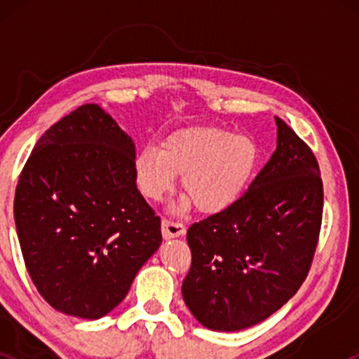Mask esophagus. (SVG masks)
<instances>
[{
    "label": "esophagus",
    "instance_id": "esophagus-1",
    "mask_svg": "<svg viewBox=\"0 0 359 359\" xmlns=\"http://www.w3.org/2000/svg\"><path fill=\"white\" fill-rule=\"evenodd\" d=\"M185 233V226L182 222L177 221H170V219H163L162 221V234L165 240H170V238H177L182 236Z\"/></svg>",
    "mask_w": 359,
    "mask_h": 359
}]
</instances>
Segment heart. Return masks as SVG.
I'll return each mask as SVG.
<instances>
[{
    "label": "heart",
    "instance_id": "heart-1",
    "mask_svg": "<svg viewBox=\"0 0 359 359\" xmlns=\"http://www.w3.org/2000/svg\"><path fill=\"white\" fill-rule=\"evenodd\" d=\"M258 145L246 135L216 126L177 130L162 148L147 145L135 155L133 175L138 191L160 201L182 174L187 196L180 208L194 203L201 212L216 214L236 203L257 170Z\"/></svg>",
    "mask_w": 359,
    "mask_h": 359
}]
</instances>
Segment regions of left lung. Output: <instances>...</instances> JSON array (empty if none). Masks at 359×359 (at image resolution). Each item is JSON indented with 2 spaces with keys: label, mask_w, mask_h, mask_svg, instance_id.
Here are the masks:
<instances>
[{
  "label": "left lung",
  "mask_w": 359,
  "mask_h": 359,
  "mask_svg": "<svg viewBox=\"0 0 359 359\" xmlns=\"http://www.w3.org/2000/svg\"><path fill=\"white\" fill-rule=\"evenodd\" d=\"M277 150L236 203L187 229L191 270L182 297L212 331L262 323L295 295L319 241L324 191L319 163L283 119Z\"/></svg>",
  "instance_id": "1"
}]
</instances>
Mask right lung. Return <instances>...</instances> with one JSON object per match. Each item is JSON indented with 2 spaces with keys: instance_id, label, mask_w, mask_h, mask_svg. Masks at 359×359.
<instances>
[{
  "instance_id": "1",
  "label": "right lung",
  "mask_w": 359,
  "mask_h": 359,
  "mask_svg": "<svg viewBox=\"0 0 359 359\" xmlns=\"http://www.w3.org/2000/svg\"><path fill=\"white\" fill-rule=\"evenodd\" d=\"M135 143L97 104L48 128L15 192V224L32 282L55 311L100 319L126 297L162 243L137 189Z\"/></svg>"
}]
</instances>
